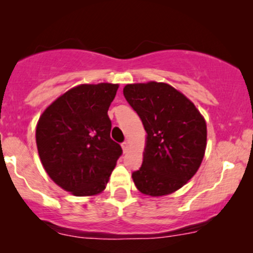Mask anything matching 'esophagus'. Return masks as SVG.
<instances>
[{"label": "esophagus", "instance_id": "esophagus-1", "mask_svg": "<svg viewBox=\"0 0 253 253\" xmlns=\"http://www.w3.org/2000/svg\"><path fill=\"white\" fill-rule=\"evenodd\" d=\"M121 147H123L124 153H126L127 151H128V143H127V141H125V143L121 144Z\"/></svg>", "mask_w": 253, "mask_h": 253}]
</instances>
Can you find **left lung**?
Segmentation results:
<instances>
[{"mask_svg":"<svg viewBox=\"0 0 253 253\" xmlns=\"http://www.w3.org/2000/svg\"><path fill=\"white\" fill-rule=\"evenodd\" d=\"M124 96L141 119L146 146L132 173L140 193L169 195L196 173L205 156L207 126L189 98L167 83L127 84Z\"/></svg>","mask_w":253,"mask_h":253,"instance_id":"8db88e82","label":"left lung"}]
</instances>
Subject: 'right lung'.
<instances>
[{
  "instance_id": "obj_1",
  "label": "right lung",
  "mask_w": 253,
  "mask_h": 253,
  "mask_svg": "<svg viewBox=\"0 0 253 253\" xmlns=\"http://www.w3.org/2000/svg\"><path fill=\"white\" fill-rule=\"evenodd\" d=\"M118 84H81L63 94L37 125L38 153L52 181L76 196L104 190L123 149L110 138Z\"/></svg>"
}]
</instances>
